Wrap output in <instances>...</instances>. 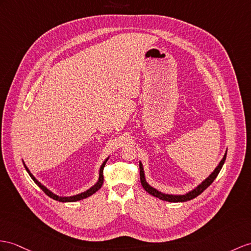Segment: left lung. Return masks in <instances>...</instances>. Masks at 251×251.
Listing matches in <instances>:
<instances>
[{
	"label": "left lung",
	"mask_w": 251,
	"mask_h": 251,
	"mask_svg": "<svg viewBox=\"0 0 251 251\" xmlns=\"http://www.w3.org/2000/svg\"><path fill=\"white\" fill-rule=\"evenodd\" d=\"M226 156H227V151H226V153L223 157V160L219 162L218 166L215 168V170L207 176V178L205 180H203L202 182L200 183V184L195 187L193 191L188 192L184 195H169V194H164L160 191H157V189H155L154 187L150 186L148 183H147L146 181V178H145V172H144V167H143V164L142 162H139V175H140V183H142L143 187L145 188L146 192H148L150 195H152V196H154L158 199H162V200H165V201H169V202H184V201H188L191 199H194L196 198L197 196H199V195L202 193L204 189H206L207 187H209L213 181L216 179V176H218L219 172H221V169L223 167V165L226 161Z\"/></svg>",
	"instance_id": "1"
}]
</instances>
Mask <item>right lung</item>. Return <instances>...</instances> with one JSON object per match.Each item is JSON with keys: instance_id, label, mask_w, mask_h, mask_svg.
Listing matches in <instances>:
<instances>
[{"instance_id": "1", "label": "right lung", "mask_w": 251, "mask_h": 251, "mask_svg": "<svg viewBox=\"0 0 251 251\" xmlns=\"http://www.w3.org/2000/svg\"><path fill=\"white\" fill-rule=\"evenodd\" d=\"M107 160H108V157H107L106 160H105L104 162H103V164L101 165L100 170H99V179H98L96 184H95L94 186H91L89 189H87V191H85V192H83V193H81V194L75 195V196H70V197H60V196H57V195H55L54 193H52V192L50 191V189H48L45 185H42L41 183H40L37 179H36L32 174H30L29 169L26 167V165L24 164V162H23V165H24V167H25L26 172L28 173L30 178L33 179V181L36 183V184H37V185L42 189V191L45 192V194L48 195L49 197L54 199V200H57V201H59V202H75V201L82 200V199H85V198H87V197L91 196V195H94L97 191H99V189L101 188V186H102V184H103V168H104Z\"/></svg>"}]
</instances>
